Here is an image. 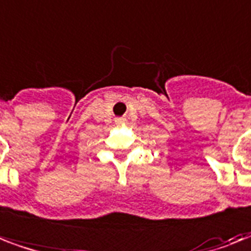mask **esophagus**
Listing matches in <instances>:
<instances>
[{"instance_id": "obj_1", "label": "esophagus", "mask_w": 251, "mask_h": 251, "mask_svg": "<svg viewBox=\"0 0 251 251\" xmlns=\"http://www.w3.org/2000/svg\"><path fill=\"white\" fill-rule=\"evenodd\" d=\"M125 118H117V120H116V124H117V125H122V124H125Z\"/></svg>"}]
</instances>
